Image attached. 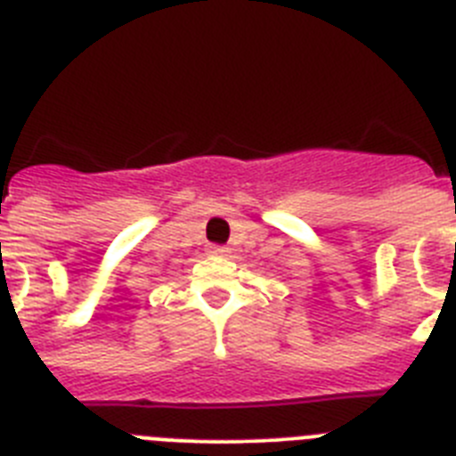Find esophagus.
<instances>
[{
  "instance_id": "34e87169",
  "label": "esophagus",
  "mask_w": 456,
  "mask_h": 456,
  "mask_svg": "<svg viewBox=\"0 0 456 456\" xmlns=\"http://www.w3.org/2000/svg\"><path fill=\"white\" fill-rule=\"evenodd\" d=\"M209 253H212V256L225 257V256H228V253H231V248H228V247H216V244H215V247H209Z\"/></svg>"
}]
</instances>
